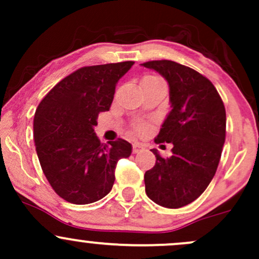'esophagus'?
Masks as SVG:
<instances>
[{
	"instance_id": "esophagus-1",
	"label": "esophagus",
	"mask_w": 259,
	"mask_h": 259,
	"mask_svg": "<svg viewBox=\"0 0 259 259\" xmlns=\"http://www.w3.org/2000/svg\"><path fill=\"white\" fill-rule=\"evenodd\" d=\"M143 149L144 148H143V145L139 144V143H135V144H133V153L134 154L139 153V151H142Z\"/></svg>"
}]
</instances>
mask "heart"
<instances>
[{"instance_id":"1","label":"heart","mask_w":259,"mask_h":259,"mask_svg":"<svg viewBox=\"0 0 259 259\" xmlns=\"http://www.w3.org/2000/svg\"><path fill=\"white\" fill-rule=\"evenodd\" d=\"M149 77H154V76H149ZM139 129L142 130V129H143V126H139Z\"/></svg>"}]
</instances>
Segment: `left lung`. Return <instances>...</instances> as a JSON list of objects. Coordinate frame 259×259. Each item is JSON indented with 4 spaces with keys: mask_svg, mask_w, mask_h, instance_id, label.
Returning a JSON list of instances; mask_svg holds the SVG:
<instances>
[{
    "mask_svg": "<svg viewBox=\"0 0 259 259\" xmlns=\"http://www.w3.org/2000/svg\"><path fill=\"white\" fill-rule=\"evenodd\" d=\"M142 66L168 82L171 110L155 143L173 144L169 158L151 150L156 163L145 171V192L156 204L176 209L194 202L215 174L226 140V109L213 83L195 70L169 60Z\"/></svg>",
    "mask_w": 259,
    "mask_h": 259,
    "instance_id": "obj_1",
    "label": "left lung"
}]
</instances>
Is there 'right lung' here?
Here are the masks:
<instances>
[{
  "mask_svg": "<svg viewBox=\"0 0 259 259\" xmlns=\"http://www.w3.org/2000/svg\"><path fill=\"white\" fill-rule=\"evenodd\" d=\"M134 61L81 67L52 88L33 117V140L44 174L66 202L90 204L105 197L115 168L129 158L124 139L100 143L94 127L113 103L115 86Z\"/></svg>",
  "mask_w": 259,
  "mask_h": 259,
  "instance_id": "right-lung-1",
  "label": "right lung"
}]
</instances>
